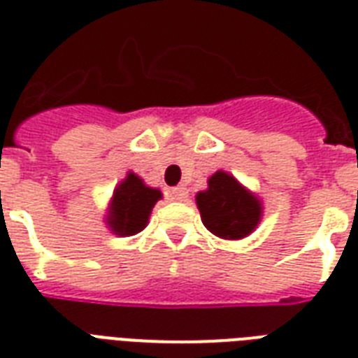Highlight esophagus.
Here are the masks:
<instances>
[{"instance_id":"obj_1","label":"esophagus","mask_w":358,"mask_h":358,"mask_svg":"<svg viewBox=\"0 0 358 358\" xmlns=\"http://www.w3.org/2000/svg\"><path fill=\"white\" fill-rule=\"evenodd\" d=\"M169 196H171V201L185 202L189 199V191L185 189L184 185H180V187H173V189L169 191Z\"/></svg>"}]
</instances>
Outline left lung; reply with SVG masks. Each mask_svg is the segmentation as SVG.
Masks as SVG:
<instances>
[{
  "label": "left lung",
  "mask_w": 358,
  "mask_h": 358,
  "mask_svg": "<svg viewBox=\"0 0 358 358\" xmlns=\"http://www.w3.org/2000/svg\"><path fill=\"white\" fill-rule=\"evenodd\" d=\"M195 201L204 227L221 239L247 238L260 224L264 213L260 199L227 171L213 173Z\"/></svg>",
  "instance_id": "obj_1"
}]
</instances>
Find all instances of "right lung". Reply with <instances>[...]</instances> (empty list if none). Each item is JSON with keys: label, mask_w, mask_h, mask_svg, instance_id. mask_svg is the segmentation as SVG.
I'll return each instance as SVG.
<instances>
[{"label": "right lung", "mask_w": 358, "mask_h": 358, "mask_svg": "<svg viewBox=\"0 0 358 358\" xmlns=\"http://www.w3.org/2000/svg\"><path fill=\"white\" fill-rule=\"evenodd\" d=\"M162 191L148 187L141 176L126 173V178L117 184L109 201L106 224L111 234L126 238L139 234L150 219L152 208L162 199Z\"/></svg>", "instance_id": "add662e5"}]
</instances>
